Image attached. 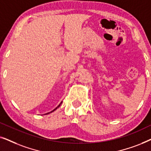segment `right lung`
<instances>
[{
    "label": "right lung",
    "mask_w": 151,
    "mask_h": 151,
    "mask_svg": "<svg viewBox=\"0 0 151 151\" xmlns=\"http://www.w3.org/2000/svg\"><path fill=\"white\" fill-rule=\"evenodd\" d=\"M62 103H63V102H60V104L58 105V106L56 107V108H55V109H53V110L52 111H51V112H50V113H51V112H53V111H55V110H56V109H57L58 108V107H59L60 106V104H62Z\"/></svg>",
    "instance_id": "add662e5"
}]
</instances>
